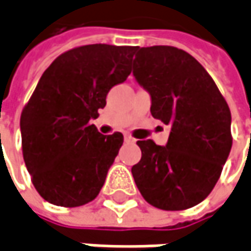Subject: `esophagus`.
<instances>
[{"label": "esophagus", "mask_w": 251, "mask_h": 251, "mask_svg": "<svg viewBox=\"0 0 251 251\" xmlns=\"http://www.w3.org/2000/svg\"><path fill=\"white\" fill-rule=\"evenodd\" d=\"M124 140H126V143H136V139L131 134H128V133L124 134Z\"/></svg>", "instance_id": "34e87169"}]
</instances>
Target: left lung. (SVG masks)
Returning a JSON list of instances; mask_svg holds the SVG:
<instances>
[{
  "label": "left lung",
  "mask_w": 251,
  "mask_h": 251,
  "mask_svg": "<svg viewBox=\"0 0 251 251\" xmlns=\"http://www.w3.org/2000/svg\"><path fill=\"white\" fill-rule=\"evenodd\" d=\"M133 75L150 92V112L171 126L166 146L139 140L141 159L131 168L150 205L180 211L214 189L233 146L231 112L204 66L173 46L136 47Z\"/></svg>",
  "instance_id": "8db88e82"
}]
</instances>
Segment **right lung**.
Listing matches in <instances>:
<instances>
[{"instance_id":"1","label":"right lung","mask_w":251,"mask_h":251,"mask_svg":"<svg viewBox=\"0 0 251 251\" xmlns=\"http://www.w3.org/2000/svg\"><path fill=\"white\" fill-rule=\"evenodd\" d=\"M136 47L86 45L57 56L24 105L23 157L47 202L74 208L95 200L124 137L91 124L110 89L130 75Z\"/></svg>"}]
</instances>
